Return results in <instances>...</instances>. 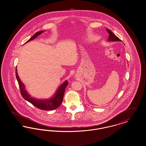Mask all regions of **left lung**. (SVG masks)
<instances>
[{"mask_svg": "<svg viewBox=\"0 0 146 146\" xmlns=\"http://www.w3.org/2000/svg\"><path fill=\"white\" fill-rule=\"evenodd\" d=\"M107 31L108 32V33H109V39L108 40L109 41H111V42H118V41H121V40L118 38V36H117L115 35H114L111 31H110L108 29H106Z\"/></svg>", "mask_w": 146, "mask_h": 146, "instance_id": "left-lung-1", "label": "left lung"}]
</instances>
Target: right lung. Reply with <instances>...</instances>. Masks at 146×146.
<instances>
[{
    "mask_svg": "<svg viewBox=\"0 0 146 146\" xmlns=\"http://www.w3.org/2000/svg\"><path fill=\"white\" fill-rule=\"evenodd\" d=\"M42 32L43 31L36 32L33 36H32L28 40V41H27L26 42L35 39L38 35H40ZM16 77L19 83L22 96L29 102H30L33 106H35V107H36V108L42 110H45V111L54 110L56 109L57 108H58V107H60V106L62 104V102L65 89L66 86L68 85V82L65 81L62 85H60L58 89L56 91L55 95L54 96L49 99L40 100V99H37V98H35L34 97H31L28 94L27 91L25 90V85L21 82L19 76H18L16 68Z\"/></svg>",
    "mask_w": 146,
    "mask_h": 146,
    "instance_id": "add662e5",
    "label": "right lung"
}]
</instances>
